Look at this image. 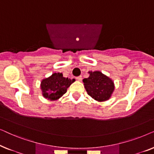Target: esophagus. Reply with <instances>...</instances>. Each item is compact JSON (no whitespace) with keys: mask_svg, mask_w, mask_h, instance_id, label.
I'll use <instances>...</instances> for the list:
<instances>
[{"mask_svg":"<svg viewBox=\"0 0 154 154\" xmlns=\"http://www.w3.org/2000/svg\"><path fill=\"white\" fill-rule=\"evenodd\" d=\"M76 79H77L79 81H82V76H81V75H80V76H78V77L76 78Z\"/></svg>","mask_w":154,"mask_h":154,"instance_id":"1","label":"esophagus"}]
</instances>
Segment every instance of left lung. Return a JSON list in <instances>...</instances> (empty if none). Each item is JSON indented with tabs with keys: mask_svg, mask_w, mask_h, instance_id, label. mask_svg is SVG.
Returning a JSON list of instances; mask_svg holds the SVG:
<instances>
[{
	"mask_svg": "<svg viewBox=\"0 0 154 154\" xmlns=\"http://www.w3.org/2000/svg\"><path fill=\"white\" fill-rule=\"evenodd\" d=\"M90 75L83 80L88 94L94 100L105 102L109 100L115 89L114 83L101 71H89Z\"/></svg>",
	"mask_w": 154,
	"mask_h": 154,
	"instance_id": "1",
	"label": "left lung"
}]
</instances>
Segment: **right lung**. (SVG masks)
Here are the masks:
<instances>
[{
    "label": "right lung",
    "mask_w": 154,
    "mask_h": 154,
    "mask_svg": "<svg viewBox=\"0 0 154 154\" xmlns=\"http://www.w3.org/2000/svg\"><path fill=\"white\" fill-rule=\"evenodd\" d=\"M75 80L63 76L62 73H54L46 79L42 80L41 89L42 94L48 100H57L67 91V88Z\"/></svg>",
    "instance_id": "obj_1"
}]
</instances>
